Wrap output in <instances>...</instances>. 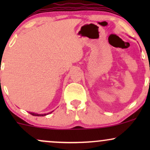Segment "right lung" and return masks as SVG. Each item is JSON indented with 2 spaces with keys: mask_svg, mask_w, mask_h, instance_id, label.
<instances>
[{
  "mask_svg": "<svg viewBox=\"0 0 150 150\" xmlns=\"http://www.w3.org/2000/svg\"><path fill=\"white\" fill-rule=\"evenodd\" d=\"M30 114H32V116H46V114H37V113H32V112H30ZM48 114V113H47Z\"/></svg>",
  "mask_w": 150,
  "mask_h": 150,
  "instance_id": "obj_1",
  "label": "right lung"
}]
</instances>
